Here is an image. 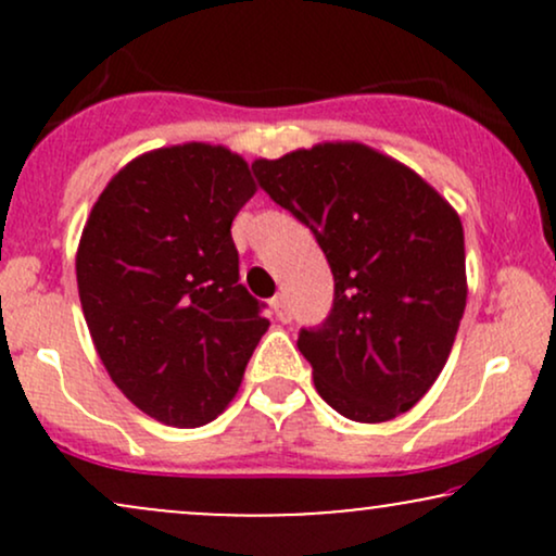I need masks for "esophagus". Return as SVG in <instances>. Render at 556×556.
Listing matches in <instances>:
<instances>
[{
  "label": "esophagus",
  "mask_w": 556,
  "mask_h": 556,
  "mask_svg": "<svg viewBox=\"0 0 556 556\" xmlns=\"http://www.w3.org/2000/svg\"><path fill=\"white\" fill-rule=\"evenodd\" d=\"M271 305H274V314H277L279 321H282V324H290L292 321V311H290V305H287V298L285 295L274 298Z\"/></svg>",
  "instance_id": "1"
}]
</instances>
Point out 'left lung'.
<instances>
[{
  "label": "left lung",
  "instance_id": "left-lung-1",
  "mask_svg": "<svg viewBox=\"0 0 556 556\" xmlns=\"http://www.w3.org/2000/svg\"><path fill=\"white\" fill-rule=\"evenodd\" d=\"M314 232L331 274L327 321L300 329L316 392L358 424L410 410L442 374L468 298L463 222L424 177L363 143L253 162Z\"/></svg>",
  "mask_w": 556,
  "mask_h": 556
}]
</instances>
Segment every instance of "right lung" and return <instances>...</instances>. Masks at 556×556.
<instances>
[{
  "label": "right lung",
  "instance_id": "right-lung-1",
  "mask_svg": "<svg viewBox=\"0 0 556 556\" xmlns=\"http://www.w3.org/2000/svg\"><path fill=\"white\" fill-rule=\"evenodd\" d=\"M253 193L248 162L225 146H169L119 169L83 227L75 274L96 353L167 426L219 416L269 329L229 232Z\"/></svg>",
  "mask_w": 556,
  "mask_h": 556
}]
</instances>
